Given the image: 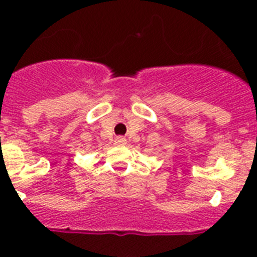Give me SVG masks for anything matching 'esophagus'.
<instances>
[{
    "label": "esophagus",
    "mask_w": 257,
    "mask_h": 257,
    "mask_svg": "<svg viewBox=\"0 0 257 257\" xmlns=\"http://www.w3.org/2000/svg\"><path fill=\"white\" fill-rule=\"evenodd\" d=\"M114 142L117 145H124L126 144V138H123V136H117Z\"/></svg>",
    "instance_id": "1"
}]
</instances>
